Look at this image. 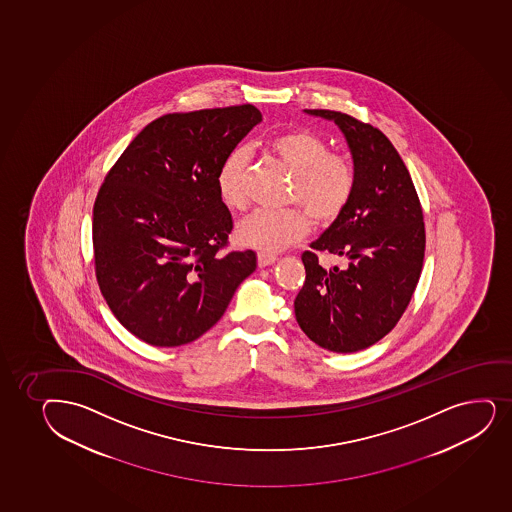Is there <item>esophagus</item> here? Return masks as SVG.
Instances as JSON below:
<instances>
[{"label":"esophagus","instance_id":"34e87169","mask_svg":"<svg viewBox=\"0 0 512 512\" xmlns=\"http://www.w3.org/2000/svg\"><path fill=\"white\" fill-rule=\"evenodd\" d=\"M277 256L275 254L270 253H258V265L259 268H265V266H270L277 261Z\"/></svg>","mask_w":512,"mask_h":512}]
</instances>
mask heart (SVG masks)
I'll return each instance as SVG.
<instances>
[{
	"label": "heart",
	"mask_w": 512,
	"mask_h": 512,
	"mask_svg": "<svg viewBox=\"0 0 512 512\" xmlns=\"http://www.w3.org/2000/svg\"><path fill=\"white\" fill-rule=\"evenodd\" d=\"M268 150L292 174L288 203L283 212L254 210L242 218L235 237L242 246L261 253H278L300 241L309 232L312 220L319 225L336 222L347 210L355 191V169L341 153L329 152L328 141L309 130L285 131L268 141ZM249 152L237 147L230 150L217 172L220 200L229 208L246 205V172Z\"/></svg>",
	"instance_id": "b5f03b06"
}]
</instances>
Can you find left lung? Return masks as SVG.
<instances>
[{
  "label": "left lung",
  "instance_id": "obj_1",
  "mask_svg": "<svg viewBox=\"0 0 512 512\" xmlns=\"http://www.w3.org/2000/svg\"><path fill=\"white\" fill-rule=\"evenodd\" d=\"M306 112L340 126L357 181L347 210L302 254L306 282L295 297V318L319 347L359 352L388 335L412 300L425 256L422 205L381 130L345 112ZM319 253L347 258L348 266L328 271Z\"/></svg>",
  "mask_w": 512,
  "mask_h": 512
}]
</instances>
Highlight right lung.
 Segmentation results:
<instances>
[{"instance_id":"right-lung-1","label":"right lung","mask_w":512,"mask_h":512,"mask_svg":"<svg viewBox=\"0 0 512 512\" xmlns=\"http://www.w3.org/2000/svg\"><path fill=\"white\" fill-rule=\"evenodd\" d=\"M261 119L251 104L165 114L107 172L92 220L95 277L119 323L148 345L200 338L256 270L251 249L218 254L234 224L217 172Z\"/></svg>"}]
</instances>
